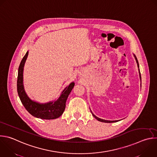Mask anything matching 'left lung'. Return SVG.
Instances as JSON below:
<instances>
[{
	"instance_id": "8db88e82",
	"label": "left lung",
	"mask_w": 157,
	"mask_h": 157,
	"mask_svg": "<svg viewBox=\"0 0 157 157\" xmlns=\"http://www.w3.org/2000/svg\"><path fill=\"white\" fill-rule=\"evenodd\" d=\"M134 56L135 59H136V62H137V67H138V68H139V63H138L137 59V58H136V56H135L134 54ZM139 76H140V80H141V76H140V71H139ZM91 113H92V114L93 117H94L95 119H97L98 121H101V122H103V123H114V122H117V121H119V120H116V121H109V120H105L100 119V118H99L97 117L95 115H94L92 113V112H91Z\"/></svg>"
}]
</instances>
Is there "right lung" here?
Segmentation results:
<instances>
[{"mask_svg": "<svg viewBox=\"0 0 157 157\" xmlns=\"http://www.w3.org/2000/svg\"><path fill=\"white\" fill-rule=\"evenodd\" d=\"M28 56V51L23 58L18 72L17 91L20 99L26 110L33 117L44 120H53L60 117L63 113L66 101L72 90L75 82H72L62 92L59 98L56 101L40 103L31 100L26 94L23 86V68Z\"/></svg>", "mask_w": 157, "mask_h": 157, "instance_id": "add662e5", "label": "right lung"}]
</instances>
